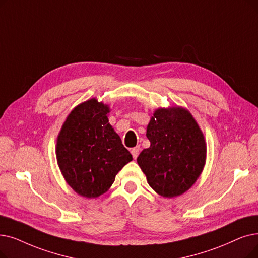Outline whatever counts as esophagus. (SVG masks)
<instances>
[{
	"label": "esophagus",
	"mask_w": 258,
	"mask_h": 258,
	"mask_svg": "<svg viewBox=\"0 0 258 258\" xmlns=\"http://www.w3.org/2000/svg\"><path fill=\"white\" fill-rule=\"evenodd\" d=\"M140 147H136V148H134V149H132V151H131V153H132V155H133V157L134 158H137L138 157V155H139V153H140Z\"/></svg>",
	"instance_id": "34e87169"
}]
</instances>
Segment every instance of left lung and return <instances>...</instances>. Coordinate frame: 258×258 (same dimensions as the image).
<instances>
[{
    "mask_svg": "<svg viewBox=\"0 0 258 258\" xmlns=\"http://www.w3.org/2000/svg\"><path fill=\"white\" fill-rule=\"evenodd\" d=\"M147 137L151 142L137 158L150 186L172 198L183 194L203 172L207 147L193 116L182 107L155 111Z\"/></svg>",
    "mask_w": 258,
    "mask_h": 258,
    "instance_id": "1",
    "label": "left lung"
}]
</instances>
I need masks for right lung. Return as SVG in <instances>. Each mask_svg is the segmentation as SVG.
I'll return each instance as SVG.
<instances>
[{
  "label": "right lung",
  "mask_w": 258,
  "mask_h": 258,
  "mask_svg": "<svg viewBox=\"0 0 258 258\" xmlns=\"http://www.w3.org/2000/svg\"><path fill=\"white\" fill-rule=\"evenodd\" d=\"M109 108L96 99L78 105L58 136L57 160L75 192L86 198L104 194L116 175L133 160L108 123Z\"/></svg>",
  "instance_id": "obj_1"
}]
</instances>
